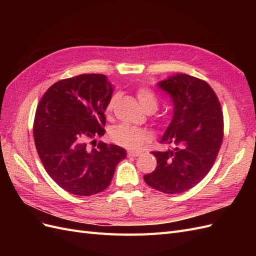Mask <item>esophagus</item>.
<instances>
[{"label":"esophagus","instance_id":"34e87169","mask_svg":"<svg viewBox=\"0 0 256 256\" xmlns=\"http://www.w3.org/2000/svg\"><path fill=\"white\" fill-rule=\"evenodd\" d=\"M141 154L140 152H134V150H128V156L129 157H138Z\"/></svg>","mask_w":256,"mask_h":256}]
</instances>
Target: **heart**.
<instances>
[{"label": "heart", "mask_w": 256, "mask_h": 256, "mask_svg": "<svg viewBox=\"0 0 256 256\" xmlns=\"http://www.w3.org/2000/svg\"><path fill=\"white\" fill-rule=\"evenodd\" d=\"M136 97L138 102L142 106L144 110L152 108L156 110L158 104V99L156 94L150 88H142L138 90ZM116 100V96H113L109 102L106 104V112L110 113L113 109L114 102ZM111 138L116 144L129 147V148H138L140 147L146 140H148L150 132L144 129L129 126V125H118L111 130Z\"/></svg>", "instance_id": "1"}]
</instances>
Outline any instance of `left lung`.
I'll list each match as a JSON object with an SVG mask.
<instances>
[{
    "label": "left lung",
    "instance_id": "obj_1",
    "mask_svg": "<svg viewBox=\"0 0 256 256\" xmlns=\"http://www.w3.org/2000/svg\"><path fill=\"white\" fill-rule=\"evenodd\" d=\"M157 86L173 102L171 122L160 140L173 147L152 152L158 166L144 180L158 191L176 194L194 187L214 166L223 140V114L212 88L196 76L175 74Z\"/></svg>",
    "mask_w": 256,
    "mask_h": 256
}]
</instances>
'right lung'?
Instances as JSON below:
<instances>
[{
	"mask_svg": "<svg viewBox=\"0 0 256 256\" xmlns=\"http://www.w3.org/2000/svg\"><path fill=\"white\" fill-rule=\"evenodd\" d=\"M113 90L104 74H80L54 83L37 106V152L49 176L72 194L90 196L106 190L116 166L127 157L118 145H88L106 132L104 111Z\"/></svg>",
	"mask_w": 256,
	"mask_h": 256,
	"instance_id": "add662e5",
	"label": "right lung"
}]
</instances>
